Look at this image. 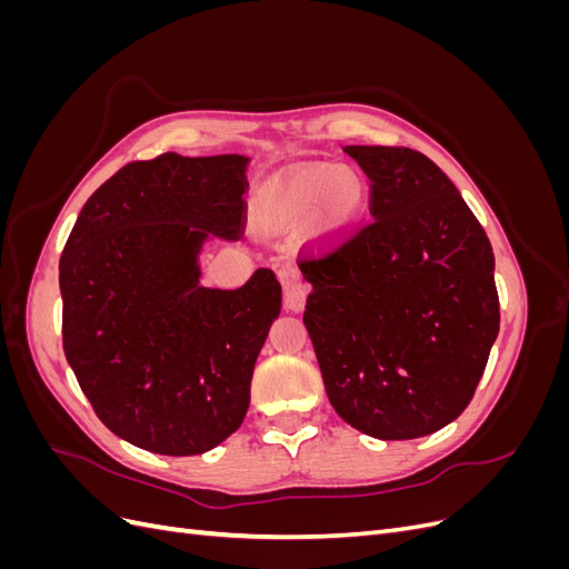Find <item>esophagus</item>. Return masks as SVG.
Wrapping results in <instances>:
<instances>
[{
	"mask_svg": "<svg viewBox=\"0 0 569 569\" xmlns=\"http://www.w3.org/2000/svg\"><path fill=\"white\" fill-rule=\"evenodd\" d=\"M280 282H282V291H284V308L287 311H303L306 306V297H308V287L301 280V274L295 268H280Z\"/></svg>",
	"mask_w": 569,
	"mask_h": 569,
	"instance_id": "obj_1",
	"label": "esophagus"
}]
</instances>
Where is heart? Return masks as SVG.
I'll return each mask as SVG.
<instances>
[{
    "label": "heart",
    "instance_id": "b5f03b06",
    "mask_svg": "<svg viewBox=\"0 0 569 569\" xmlns=\"http://www.w3.org/2000/svg\"><path fill=\"white\" fill-rule=\"evenodd\" d=\"M366 201L368 184L358 170L316 163L266 184L253 201V216L266 232H287L313 213L318 232L339 234L363 213Z\"/></svg>",
    "mask_w": 569,
    "mask_h": 569
}]
</instances>
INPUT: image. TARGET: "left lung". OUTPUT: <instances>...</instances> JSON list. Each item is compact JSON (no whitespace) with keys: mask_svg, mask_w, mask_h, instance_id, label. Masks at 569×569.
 Here are the masks:
<instances>
[{"mask_svg":"<svg viewBox=\"0 0 569 569\" xmlns=\"http://www.w3.org/2000/svg\"><path fill=\"white\" fill-rule=\"evenodd\" d=\"M370 178L372 220L299 268L303 325L341 420L418 439L472 401L498 335L493 251L453 182L408 147H347Z\"/></svg>","mask_w":569,"mask_h":569,"instance_id":"8db88e82","label":"left lung"}]
</instances>
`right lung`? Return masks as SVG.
<instances>
[{"instance_id": "1", "label": "right lung", "mask_w": 569, "mask_h": 569, "mask_svg": "<svg viewBox=\"0 0 569 569\" xmlns=\"http://www.w3.org/2000/svg\"><path fill=\"white\" fill-rule=\"evenodd\" d=\"M239 153L132 161L82 206L59 261L63 353L97 418L161 456L211 451L242 425L282 287L199 284L209 234L247 226Z\"/></svg>"}]
</instances>
